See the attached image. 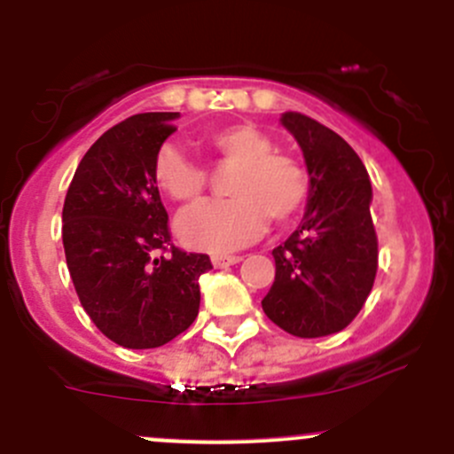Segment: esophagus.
I'll return each instance as SVG.
<instances>
[{
  "mask_svg": "<svg viewBox=\"0 0 454 454\" xmlns=\"http://www.w3.org/2000/svg\"><path fill=\"white\" fill-rule=\"evenodd\" d=\"M241 256L235 254H213V265L215 268H228V265H235L239 263Z\"/></svg>",
  "mask_w": 454,
  "mask_h": 454,
  "instance_id": "obj_1",
  "label": "esophagus"
}]
</instances>
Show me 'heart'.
<instances>
[{
    "label": "heart",
    "instance_id": "obj_1",
    "mask_svg": "<svg viewBox=\"0 0 454 454\" xmlns=\"http://www.w3.org/2000/svg\"><path fill=\"white\" fill-rule=\"evenodd\" d=\"M206 145L223 164H235L226 191L235 198L210 201L180 219V235L195 248L228 253L263 235L268 219L287 223L303 210L309 182L294 158L272 151V140L248 122L215 127ZM153 180L167 198L193 206L204 198L208 171L173 145L153 162Z\"/></svg>",
    "mask_w": 454,
    "mask_h": 454
}]
</instances>
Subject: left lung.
I'll list each match as a JSON object with an SVG mask.
<instances>
[{
  "label": "left lung",
  "mask_w": 454,
  "mask_h": 454,
  "mask_svg": "<svg viewBox=\"0 0 454 454\" xmlns=\"http://www.w3.org/2000/svg\"><path fill=\"white\" fill-rule=\"evenodd\" d=\"M281 125L303 151L309 195L301 226L272 250L277 274L261 308L292 336H329L358 316L378 272L369 173L358 153L314 118L286 112Z\"/></svg>",
  "instance_id": "left-lung-1"
}]
</instances>
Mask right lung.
<instances>
[{
	"instance_id": "add662e5",
	"label": "right lung",
	"mask_w": 454,
	"mask_h": 454,
	"mask_svg": "<svg viewBox=\"0 0 454 454\" xmlns=\"http://www.w3.org/2000/svg\"><path fill=\"white\" fill-rule=\"evenodd\" d=\"M177 116L136 114L105 131L63 204V248L81 305L127 349H153L186 332L200 312V277L213 268L208 254L171 244L153 180L155 155Z\"/></svg>"
}]
</instances>
